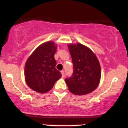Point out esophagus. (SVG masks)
<instances>
[{
  "label": "esophagus",
  "instance_id": "esophagus-1",
  "mask_svg": "<svg viewBox=\"0 0 128 128\" xmlns=\"http://www.w3.org/2000/svg\"><path fill=\"white\" fill-rule=\"evenodd\" d=\"M61 74H62V77L64 78V71H61Z\"/></svg>",
  "mask_w": 128,
  "mask_h": 128
}]
</instances>
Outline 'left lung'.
<instances>
[{
	"label": "left lung",
	"mask_w": 128,
	"mask_h": 128,
	"mask_svg": "<svg viewBox=\"0 0 128 128\" xmlns=\"http://www.w3.org/2000/svg\"><path fill=\"white\" fill-rule=\"evenodd\" d=\"M73 65V72L65 82L72 93L85 95L99 86L101 76L100 63L88 48L80 43L68 45Z\"/></svg>",
	"instance_id": "left-lung-1"
}]
</instances>
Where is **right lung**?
<instances>
[{"label": "right lung", "instance_id": "right-lung-1", "mask_svg": "<svg viewBox=\"0 0 128 128\" xmlns=\"http://www.w3.org/2000/svg\"><path fill=\"white\" fill-rule=\"evenodd\" d=\"M56 48L53 42L42 43L26 61L24 76L30 88L45 93L50 90L55 82L61 78V73L55 67L56 61L54 55Z\"/></svg>", "mask_w": 128, "mask_h": 128}]
</instances>
